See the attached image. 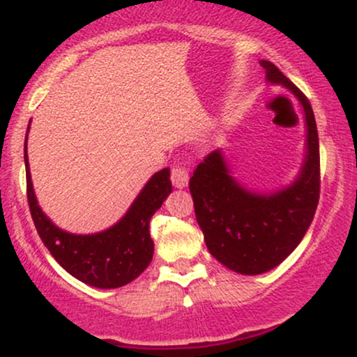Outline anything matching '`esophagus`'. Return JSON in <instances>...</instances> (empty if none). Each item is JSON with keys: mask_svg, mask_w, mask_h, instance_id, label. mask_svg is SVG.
Here are the masks:
<instances>
[{"mask_svg": "<svg viewBox=\"0 0 357 357\" xmlns=\"http://www.w3.org/2000/svg\"><path fill=\"white\" fill-rule=\"evenodd\" d=\"M171 181L176 188H186L188 181H190V171L184 166H174L171 171Z\"/></svg>", "mask_w": 357, "mask_h": 357, "instance_id": "1", "label": "esophagus"}]
</instances>
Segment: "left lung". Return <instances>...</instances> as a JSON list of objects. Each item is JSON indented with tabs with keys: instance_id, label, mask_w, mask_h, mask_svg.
Returning <instances> with one entry per match:
<instances>
[{
	"instance_id": "left-lung-1",
	"label": "left lung",
	"mask_w": 357,
	"mask_h": 357,
	"mask_svg": "<svg viewBox=\"0 0 357 357\" xmlns=\"http://www.w3.org/2000/svg\"><path fill=\"white\" fill-rule=\"evenodd\" d=\"M270 84L284 85L302 104L307 153L297 179L268 195L248 191L230 174L221 151L199 162L190 179L196 221L206 247L220 264L258 275L285 260L312 223L321 191L319 136L310 102L272 61L261 60Z\"/></svg>"
}]
</instances>
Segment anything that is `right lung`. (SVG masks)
Returning a JSON list of instances; mask_svg holds the SVG:
<instances>
[{
    "instance_id": "1",
    "label": "right lung",
    "mask_w": 357,
    "mask_h": 357,
    "mask_svg": "<svg viewBox=\"0 0 357 357\" xmlns=\"http://www.w3.org/2000/svg\"><path fill=\"white\" fill-rule=\"evenodd\" d=\"M24 166L28 204L36 231L52 257L70 275L97 289H117L132 282L144 272L154 253L149 221L173 191L167 167L155 173L147 181L126 215L114 227L93 235H73L55 227L38 206L28 166L26 142Z\"/></svg>"
}]
</instances>
